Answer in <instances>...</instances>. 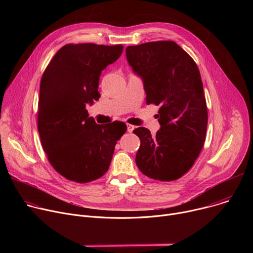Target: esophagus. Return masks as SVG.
I'll use <instances>...</instances> for the list:
<instances>
[{
  "instance_id": "esophagus-1",
  "label": "esophagus",
  "mask_w": 253,
  "mask_h": 253,
  "mask_svg": "<svg viewBox=\"0 0 253 253\" xmlns=\"http://www.w3.org/2000/svg\"><path fill=\"white\" fill-rule=\"evenodd\" d=\"M135 129V126H133V125H131V124H127V131L128 132H133V130Z\"/></svg>"
}]
</instances>
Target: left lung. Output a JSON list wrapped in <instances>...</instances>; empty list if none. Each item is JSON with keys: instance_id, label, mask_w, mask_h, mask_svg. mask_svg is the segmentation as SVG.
Instances as JSON below:
<instances>
[{"instance_id": "1", "label": "left lung", "mask_w": 253, "mask_h": 253, "mask_svg": "<svg viewBox=\"0 0 253 253\" xmlns=\"http://www.w3.org/2000/svg\"><path fill=\"white\" fill-rule=\"evenodd\" d=\"M126 58L143 82L146 104L160 106L155 136L144 127L133 131L141 142L136 165L152 179L176 180L192 167L205 141L208 116L197 65L172 41L129 46Z\"/></svg>"}]
</instances>
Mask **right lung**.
I'll return each mask as SVG.
<instances>
[{
	"label": "right lung",
	"instance_id": "obj_1",
	"mask_svg": "<svg viewBox=\"0 0 253 253\" xmlns=\"http://www.w3.org/2000/svg\"><path fill=\"white\" fill-rule=\"evenodd\" d=\"M123 46L65 45L46 68L40 85L38 130L54 169L65 178L87 183L110 166L123 122L99 125L86 105L99 100L101 72L122 54Z\"/></svg>",
	"mask_w": 253,
	"mask_h": 253
}]
</instances>
